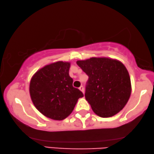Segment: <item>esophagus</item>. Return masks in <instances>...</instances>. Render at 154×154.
Returning a JSON list of instances; mask_svg holds the SVG:
<instances>
[{"mask_svg": "<svg viewBox=\"0 0 154 154\" xmlns=\"http://www.w3.org/2000/svg\"><path fill=\"white\" fill-rule=\"evenodd\" d=\"M79 89L83 93V94H84V93H85V89H84V87H83V86H80L79 87Z\"/></svg>", "mask_w": 154, "mask_h": 154, "instance_id": "1", "label": "esophagus"}]
</instances>
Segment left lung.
Listing matches in <instances>:
<instances>
[{"mask_svg": "<svg viewBox=\"0 0 154 154\" xmlns=\"http://www.w3.org/2000/svg\"><path fill=\"white\" fill-rule=\"evenodd\" d=\"M77 65L89 76L85 96L95 114L110 117L122 110L131 94V82L126 68L119 60L91 58Z\"/></svg>", "mask_w": 154, "mask_h": 154, "instance_id": "1", "label": "left lung"}]
</instances>
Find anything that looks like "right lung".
Masks as SVG:
<instances>
[{
    "label": "right lung",
    "instance_id": "obj_1",
    "mask_svg": "<svg viewBox=\"0 0 154 154\" xmlns=\"http://www.w3.org/2000/svg\"><path fill=\"white\" fill-rule=\"evenodd\" d=\"M69 67V63L63 61L46 65L35 73L30 82V95L35 106L52 119L67 117L78 100L84 96L79 89L73 87Z\"/></svg>",
    "mask_w": 154,
    "mask_h": 154
}]
</instances>
